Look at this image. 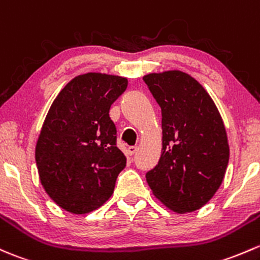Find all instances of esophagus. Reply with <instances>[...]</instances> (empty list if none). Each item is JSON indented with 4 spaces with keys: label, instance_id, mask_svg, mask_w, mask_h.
I'll use <instances>...</instances> for the list:
<instances>
[{
    "label": "esophagus",
    "instance_id": "34e87169",
    "mask_svg": "<svg viewBox=\"0 0 260 260\" xmlns=\"http://www.w3.org/2000/svg\"><path fill=\"white\" fill-rule=\"evenodd\" d=\"M137 149H138L137 146H129L127 148V152H128V154H129V155H133L136 152H137Z\"/></svg>",
    "mask_w": 260,
    "mask_h": 260
}]
</instances>
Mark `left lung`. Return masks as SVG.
Masks as SVG:
<instances>
[{"label": "left lung", "mask_w": 260, "mask_h": 260, "mask_svg": "<svg viewBox=\"0 0 260 260\" xmlns=\"http://www.w3.org/2000/svg\"><path fill=\"white\" fill-rule=\"evenodd\" d=\"M143 80L162 109V153L147 182L167 208L194 212L213 198L225 176L229 144L222 116L188 73L165 71Z\"/></svg>", "instance_id": "8db88e82"}]
</instances>
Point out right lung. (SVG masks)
I'll use <instances>...</instances> for the list:
<instances>
[{"mask_svg":"<svg viewBox=\"0 0 260 260\" xmlns=\"http://www.w3.org/2000/svg\"><path fill=\"white\" fill-rule=\"evenodd\" d=\"M127 86L121 76L84 73L68 82L48 109L35 157L46 193L62 209L86 214L113 194L127 158L116 146L109 108Z\"/></svg>","mask_w":260,"mask_h":260,"instance_id":"1","label":"right lung"}]
</instances>
